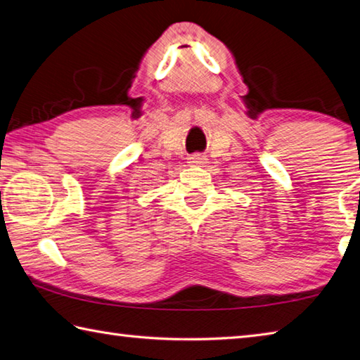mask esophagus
<instances>
[{
    "label": "esophagus",
    "instance_id": "34e87169",
    "mask_svg": "<svg viewBox=\"0 0 360 360\" xmlns=\"http://www.w3.org/2000/svg\"><path fill=\"white\" fill-rule=\"evenodd\" d=\"M206 158L205 155H201V154H193L192 158H188V165H192V167H202L206 163Z\"/></svg>",
    "mask_w": 360,
    "mask_h": 360
}]
</instances>
